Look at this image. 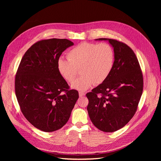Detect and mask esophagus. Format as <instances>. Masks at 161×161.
<instances>
[{
    "label": "esophagus",
    "mask_w": 161,
    "mask_h": 161,
    "mask_svg": "<svg viewBox=\"0 0 161 161\" xmlns=\"http://www.w3.org/2000/svg\"><path fill=\"white\" fill-rule=\"evenodd\" d=\"M85 95V94L84 92H79V96L80 97H82L84 96Z\"/></svg>",
    "instance_id": "esophagus-1"
}]
</instances>
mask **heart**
Listing matches in <instances>:
<instances>
[{
	"instance_id": "1",
	"label": "heart",
	"mask_w": 161,
	"mask_h": 161,
	"mask_svg": "<svg viewBox=\"0 0 161 161\" xmlns=\"http://www.w3.org/2000/svg\"><path fill=\"white\" fill-rule=\"evenodd\" d=\"M114 60V50L109 44L83 42L68 52L67 59L62 57L58 59L57 69L65 80L71 83L80 69L82 75L72 83L71 87L85 91L94 84H101L108 78Z\"/></svg>"
}]
</instances>
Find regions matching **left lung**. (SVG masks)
Masks as SVG:
<instances>
[{
  "label": "left lung",
  "instance_id": "1",
  "mask_svg": "<svg viewBox=\"0 0 161 161\" xmlns=\"http://www.w3.org/2000/svg\"><path fill=\"white\" fill-rule=\"evenodd\" d=\"M96 40L109 41L114 60L108 78L86 94L87 111L98 129L112 132L124 127L136 113L143 93V74L134 52L126 44L113 39Z\"/></svg>",
  "mask_w": 161,
  "mask_h": 161
}]
</instances>
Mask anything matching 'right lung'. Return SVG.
I'll list each match as a JSON object with an SVG mask.
<instances>
[{"instance_id": "add662e5", "label": "right lung", "mask_w": 161, "mask_h": 161, "mask_svg": "<svg viewBox=\"0 0 161 161\" xmlns=\"http://www.w3.org/2000/svg\"><path fill=\"white\" fill-rule=\"evenodd\" d=\"M74 43L66 39L41 40L22 57L15 76V94L26 119L44 132H53L68 121L79 97L57 69L62 53Z\"/></svg>"}]
</instances>
